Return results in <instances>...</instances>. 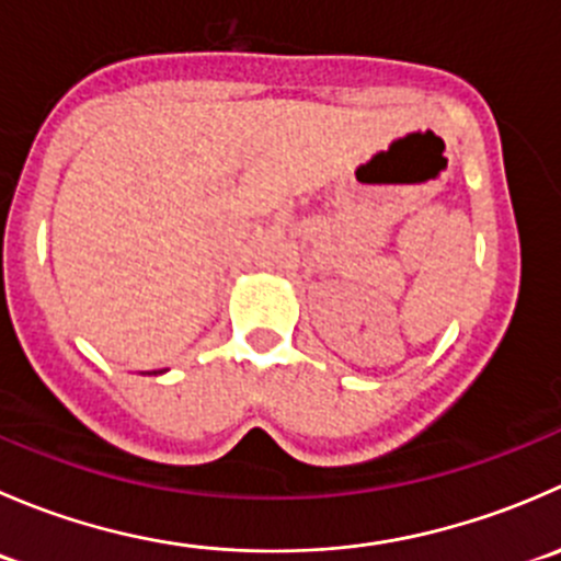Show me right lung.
Masks as SVG:
<instances>
[{
  "label": "right lung",
  "mask_w": 561,
  "mask_h": 561,
  "mask_svg": "<svg viewBox=\"0 0 561 561\" xmlns=\"http://www.w3.org/2000/svg\"><path fill=\"white\" fill-rule=\"evenodd\" d=\"M149 375H162V371H149Z\"/></svg>",
  "instance_id": "add662e5"
}]
</instances>
